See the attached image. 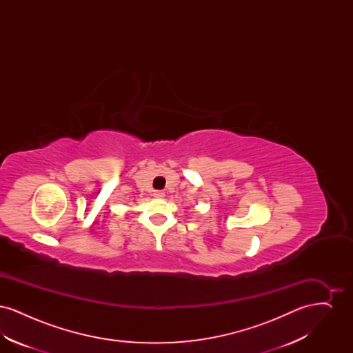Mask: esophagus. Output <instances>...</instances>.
<instances>
[{"label":"esophagus","instance_id":"1","mask_svg":"<svg viewBox=\"0 0 353 353\" xmlns=\"http://www.w3.org/2000/svg\"><path fill=\"white\" fill-rule=\"evenodd\" d=\"M153 196H154L156 199H163V197L165 196V193H164L163 190H154V192H153Z\"/></svg>","mask_w":353,"mask_h":353}]
</instances>
